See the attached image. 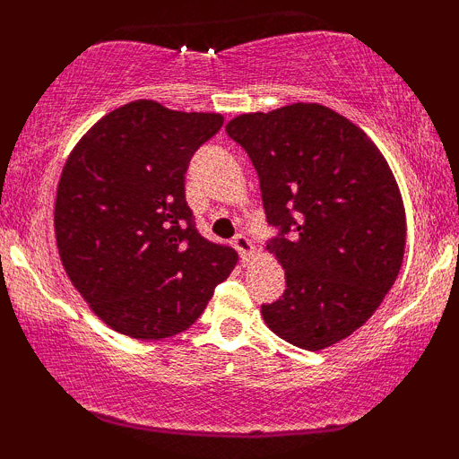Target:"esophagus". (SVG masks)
Segmentation results:
<instances>
[{
  "label": "esophagus",
  "instance_id": "34e87169",
  "mask_svg": "<svg viewBox=\"0 0 459 459\" xmlns=\"http://www.w3.org/2000/svg\"><path fill=\"white\" fill-rule=\"evenodd\" d=\"M231 244H234V248L238 250V253H240L242 261L248 263L250 256H253V253H255V247H253V242L248 240V236L242 234V231H240V234L234 236V240H231Z\"/></svg>",
  "mask_w": 459,
  "mask_h": 459
}]
</instances>
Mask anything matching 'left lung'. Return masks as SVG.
<instances>
[{
    "mask_svg": "<svg viewBox=\"0 0 459 459\" xmlns=\"http://www.w3.org/2000/svg\"><path fill=\"white\" fill-rule=\"evenodd\" d=\"M259 175L267 248L286 290L261 305L269 330L319 351L361 328L397 280L405 209L376 143L322 104L240 115L225 125Z\"/></svg>",
    "mask_w": 459,
    "mask_h": 459,
    "instance_id": "8db88e82",
    "label": "left lung"
}]
</instances>
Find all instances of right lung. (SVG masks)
<instances>
[{"label": "right lung", "mask_w": 459, "mask_h": 459, "mask_svg": "<svg viewBox=\"0 0 459 459\" xmlns=\"http://www.w3.org/2000/svg\"><path fill=\"white\" fill-rule=\"evenodd\" d=\"M215 112L137 100L93 125L68 156L54 230L73 286L112 330L159 341L196 322L238 253L198 234L186 203L194 152Z\"/></svg>", "instance_id": "1"}]
</instances>
